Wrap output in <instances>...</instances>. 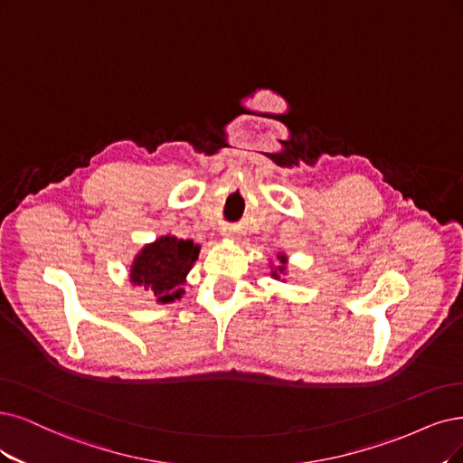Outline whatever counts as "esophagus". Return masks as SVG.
Segmentation results:
<instances>
[{"mask_svg": "<svg viewBox=\"0 0 463 463\" xmlns=\"http://www.w3.org/2000/svg\"><path fill=\"white\" fill-rule=\"evenodd\" d=\"M221 236H222V238H234V231H232V229H222Z\"/></svg>", "mask_w": 463, "mask_h": 463, "instance_id": "obj_1", "label": "esophagus"}]
</instances>
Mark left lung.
Masks as SVG:
<instances>
[{"instance_id":"1","label":"left lung","mask_w":463,"mask_h":463,"mask_svg":"<svg viewBox=\"0 0 463 463\" xmlns=\"http://www.w3.org/2000/svg\"><path fill=\"white\" fill-rule=\"evenodd\" d=\"M277 265H270V277L279 280V282H286L288 277V255L286 253H277Z\"/></svg>"}]
</instances>
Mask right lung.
<instances>
[{
    "label": "right lung",
    "instance_id": "1",
    "mask_svg": "<svg viewBox=\"0 0 463 463\" xmlns=\"http://www.w3.org/2000/svg\"><path fill=\"white\" fill-rule=\"evenodd\" d=\"M200 253V244L162 234L145 244L129 265V282L143 288L160 305L174 303L184 296V284Z\"/></svg>",
    "mask_w": 463,
    "mask_h": 463
}]
</instances>
